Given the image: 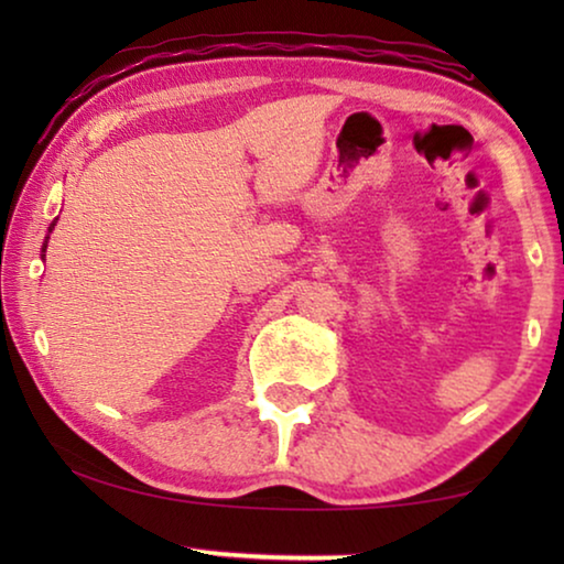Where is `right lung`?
<instances>
[{
	"mask_svg": "<svg viewBox=\"0 0 564 564\" xmlns=\"http://www.w3.org/2000/svg\"><path fill=\"white\" fill-rule=\"evenodd\" d=\"M53 226H56V220L51 223V228H48V236H45V241H43V253H41V257H45V249H48V238H51V234H53Z\"/></svg>",
	"mask_w": 564,
	"mask_h": 564,
	"instance_id": "add662e5",
	"label": "right lung"
}]
</instances>
